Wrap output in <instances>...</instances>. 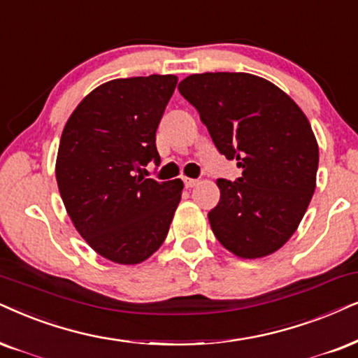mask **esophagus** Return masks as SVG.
<instances>
[{
    "instance_id": "obj_1",
    "label": "esophagus",
    "mask_w": 358,
    "mask_h": 358,
    "mask_svg": "<svg viewBox=\"0 0 358 358\" xmlns=\"http://www.w3.org/2000/svg\"><path fill=\"white\" fill-rule=\"evenodd\" d=\"M183 183H185V187H187V188H193V187H196V185H198V180L188 178V176H185Z\"/></svg>"
}]
</instances>
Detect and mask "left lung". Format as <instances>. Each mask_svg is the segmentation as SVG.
Wrapping results in <instances>:
<instances>
[{"label": "left lung", "mask_w": 358, "mask_h": 358, "mask_svg": "<svg viewBox=\"0 0 358 358\" xmlns=\"http://www.w3.org/2000/svg\"><path fill=\"white\" fill-rule=\"evenodd\" d=\"M178 90L220 153L243 169L236 182L216 180L221 198L208 213L216 239L243 259L273 255L296 233L315 189L319 145L306 114L248 72L192 74Z\"/></svg>", "instance_id": "left-lung-1"}]
</instances>
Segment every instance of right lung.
<instances>
[{
    "instance_id": "right-lung-1",
    "label": "right lung",
    "mask_w": 358,
    "mask_h": 358,
    "mask_svg": "<svg viewBox=\"0 0 358 358\" xmlns=\"http://www.w3.org/2000/svg\"><path fill=\"white\" fill-rule=\"evenodd\" d=\"M176 76L114 79L74 108L62 130L56 180L67 215L97 255L140 264L165 241L183 182L138 175L160 164L155 134Z\"/></svg>"
}]
</instances>
